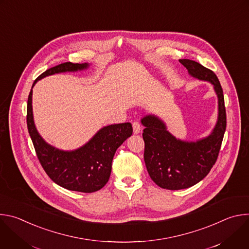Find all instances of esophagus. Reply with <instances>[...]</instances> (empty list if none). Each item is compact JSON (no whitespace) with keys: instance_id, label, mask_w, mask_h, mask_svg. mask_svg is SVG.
I'll return each mask as SVG.
<instances>
[{"instance_id":"34e87169","label":"esophagus","mask_w":249,"mask_h":249,"mask_svg":"<svg viewBox=\"0 0 249 249\" xmlns=\"http://www.w3.org/2000/svg\"><path fill=\"white\" fill-rule=\"evenodd\" d=\"M133 132L134 134H139L141 132V124L138 121L133 122Z\"/></svg>"}]
</instances>
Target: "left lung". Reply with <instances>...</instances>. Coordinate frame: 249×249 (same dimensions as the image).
<instances>
[{
	"mask_svg": "<svg viewBox=\"0 0 249 249\" xmlns=\"http://www.w3.org/2000/svg\"><path fill=\"white\" fill-rule=\"evenodd\" d=\"M179 62L188 70L190 76L214 86L219 101V115L211 135L196 142L176 139L155 115H147L141 120L145 126L143 139L147 170L157 185L168 190L185 189L204 178L216 163L227 127L223 89L216 74L195 61L180 59Z\"/></svg>",
	"mask_w": 249,
	"mask_h": 249,
	"instance_id": "obj_1",
	"label": "left lung"
}]
</instances>
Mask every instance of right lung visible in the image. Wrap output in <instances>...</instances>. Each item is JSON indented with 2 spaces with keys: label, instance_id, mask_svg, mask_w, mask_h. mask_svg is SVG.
Instances as JSON below:
<instances>
[{
  "label": "right lung",
  "instance_id": "add662e5",
  "mask_svg": "<svg viewBox=\"0 0 249 249\" xmlns=\"http://www.w3.org/2000/svg\"><path fill=\"white\" fill-rule=\"evenodd\" d=\"M89 65L66 62L50 68L34 81L58 73L76 72ZM32 89L27 99V129L37 158L50 178L58 185L72 191L91 193L107 183L112 160L116 150L132 135V124L121 123L105 126L78 150L65 152L58 150L41 138L35 128L32 114Z\"/></svg>",
  "mask_w": 249,
  "mask_h": 249
}]
</instances>
